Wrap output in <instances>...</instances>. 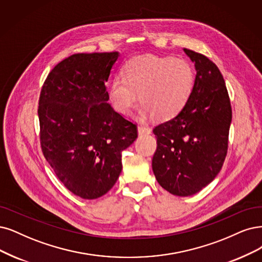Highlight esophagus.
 Returning <instances> with one entry per match:
<instances>
[{"label": "esophagus", "mask_w": 262, "mask_h": 262, "mask_svg": "<svg viewBox=\"0 0 262 262\" xmlns=\"http://www.w3.org/2000/svg\"><path fill=\"white\" fill-rule=\"evenodd\" d=\"M138 134L139 135H149V134H151V129L146 125H139L138 126Z\"/></svg>", "instance_id": "1"}]
</instances>
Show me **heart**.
Masks as SVG:
<instances>
[{
	"label": "heart",
	"instance_id": "1",
	"mask_svg": "<svg viewBox=\"0 0 262 262\" xmlns=\"http://www.w3.org/2000/svg\"><path fill=\"white\" fill-rule=\"evenodd\" d=\"M122 73L109 86L111 104L122 114L130 113L139 94L142 116L170 120L185 108L194 89L190 63L171 57H134L124 64Z\"/></svg>",
	"mask_w": 262,
	"mask_h": 262
}]
</instances>
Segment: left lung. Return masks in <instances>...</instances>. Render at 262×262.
Here are the masks:
<instances>
[{
    "label": "left lung",
    "mask_w": 262,
    "mask_h": 262,
    "mask_svg": "<svg viewBox=\"0 0 262 262\" xmlns=\"http://www.w3.org/2000/svg\"><path fill=\"white\" fill-rule=\"evenodd\" d=\"M183 52L194 62V89L179 114L153 128L158 148L152 169L162 188L190 196L209 185L224 165L232 110L218 67L204 55Z\"/></svg>",
    "instance_id": "obj_1"
}]
</instances>
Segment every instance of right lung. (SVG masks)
<instances>
[{
  "mask_svg": "<svg viewBox=\"0 0 262 262\" xmlns=\"http://www.w3.org/2000/svg\"><path fill=\"white\" fill-rule=\"evenodd\" d=\"M118 52L74 54L47 75L38 100L40 141L56 176L84 200L104 195L122 171L137 126L114 111L105 83Z\"/></svg>",
  "mask_w": 262,
  "mask_h": 262,
  "instance_id": "obj_1",
  "label": "right lung"
}]
</instances>
